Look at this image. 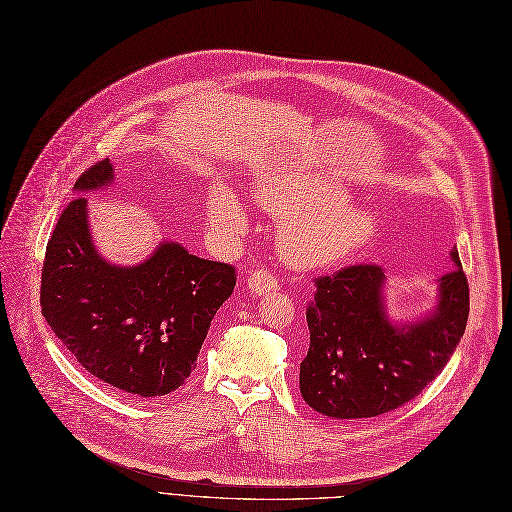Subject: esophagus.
Wrapping results in <instances>:
<instances>
[{"instance_id": "1", "label": "esophagus", "mask_w": 512, "mask_h": 512, "mask_svg": "<svg viewBox=\"0 0 512 512\" xmlns=\"http://www.w3.org/2000/svg\"><path fill=\"white\" fill-rule=\"evenodd\" d=\"M277 287H279L277 279L266 271H254L248 277V289L254 296H264V294H269V291H275Z\"/></svg>"}]
</instances>
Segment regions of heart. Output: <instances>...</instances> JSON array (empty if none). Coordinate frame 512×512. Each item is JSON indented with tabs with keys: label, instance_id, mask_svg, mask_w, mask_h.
<instances>
[{
	"label": "heart",
	"instance_id": "1",
	"mask_svg": "<svg viewBox=\"0 0 512 512\" xmlns=\"http://www.w3.org/2000/svg\"><path fill=\"white\" fill-rule=\"evenodd\" d=\"M256 202L281 218L279 252L300 269H327L346 260L377 229L369 206L352 202L348 187L321 175L264 177L256 185ZM206 210L212 227L223 235L237 237L250 227L246 206L225 183L212 187Z\"/></svg>",
	"mask_w": 512,
	"mask_h": 512
}]
</instances>
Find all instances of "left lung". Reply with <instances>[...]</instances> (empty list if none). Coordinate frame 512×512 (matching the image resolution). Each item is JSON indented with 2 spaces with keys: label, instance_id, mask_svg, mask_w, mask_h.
<instances>
[{
  "label": "left lung",
  "instance_id": "obj_1",
  "mask_svg": "<svg viewBox=\"0 0 512 512\" xmlns=\"http://www.w3.org/2000/svg\"><path fill=\"white\" fill-rule=\"evenodd\" d=\"M452 271L435 281V304L415 321L387 312L385 275L356 264L314 281L306 310L310 348L300 364L304 402L323 417H379L415 396L442 373L469 319V283L456 246Z\"/></svg>",
  "mask_w": 512,
  "mask_h": 512
}]
</instances>
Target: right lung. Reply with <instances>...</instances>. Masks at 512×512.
Listing matches in <instances>:
<instances>
[{"label": "right lung", "instance_id": "1", "mask_svg": "<svg viewBox=\"0 0 512 512\" xmlns=\"http://www.w3.org/2000/svg\"><path fill=\"white\" fill-rule=\"evenodd\" d=\"M114 181L110 160L75 183L45 250L41 312L83 369L118 392L156 398L196 369L216 310L233 294L235 269L160 241L139 264H112L97 252L83 193Z\"/></svg>", "mask_w": 512, "mask_h": 512}]
</instances>
